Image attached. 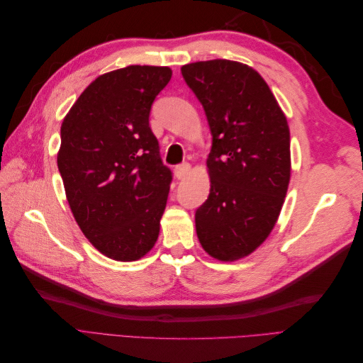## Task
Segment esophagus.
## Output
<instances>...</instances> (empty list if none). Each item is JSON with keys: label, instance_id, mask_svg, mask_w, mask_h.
<instances>
[{"label": "esophagus", "instance_id": "34e87169", "mask_svg": "<svg viewBox=\"0 0 363 363\" xmlns=\"http://www.w3.org/2000/svg\"><path fill=\"white\" fill-rule=\"evenodd\" d=\"M189 171H191V164L189 163H182V164H179V167H175V169H174L175 177H177L179 180L184 179L186 175L189 174Z\"/></svg>", "mask_w": 363, "mask_h": 363}]
</instances>
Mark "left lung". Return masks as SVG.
<instances>
[{
  "label": "left lung",
  "instance_id": "8db88e82",
  "mask_svg": "<svg viewBox=\"0 0 363 363\" xmlns=\"http://www.w3.org/2000/svg\"><path fill=\"white\" fill-rule=\"evenodd\" d=\"M212 133L208 199L195 228L207 255L233 262L251 255L276 225L291 179L286 116L257 71L215 59L182 67Z\"/></svg>",
  "mask_w": 363,
  "mask_h": 363
}]
</instances>
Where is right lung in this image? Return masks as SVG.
I'll return each instance as SVG.
<instances>
[{
	"label": "right lung",
	"instance_id": "obj_1",
	"mask_svg": "<svg viewBox=\"0 0 363 363\" xmlns=\"http://www.w3.org/2000/svg\"><path fill=\"white\" fill-rule=\"evenodd\" d=\"M168 67L131 65L95 79L60 128L57 167L71 212L101 255L144 257L160 232L172 174L150 128Z\"/></svg>",
	"mask_w": 363,
	"mask_h": 363
}]
</instances>
